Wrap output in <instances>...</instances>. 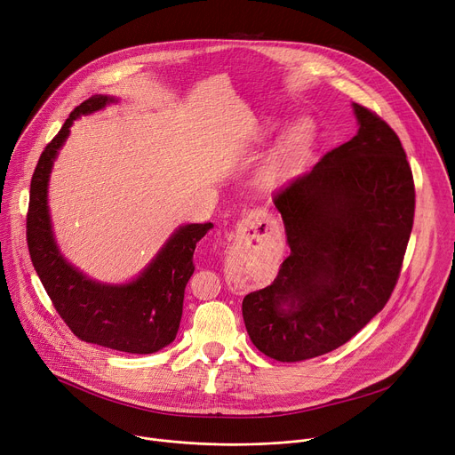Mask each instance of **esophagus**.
<instances>
[{
	"mask_svg": "<svg viewBox=\"0 0 455 455\" xmlns=\"http://www.w3.org/2000/svg\"><path fill=\"white\" fill-rule=\"evenodd\" d=\"M269 222L271 220L264 209H255V212H251L246 219H243V226H246L248 229H257V226H260V224L269 226Z\"/></svg>",
	"mask_w": 455,
	"mask_h": 455,
	"instance_id": "1",
	"label": "esophagus"
}]
</instances>
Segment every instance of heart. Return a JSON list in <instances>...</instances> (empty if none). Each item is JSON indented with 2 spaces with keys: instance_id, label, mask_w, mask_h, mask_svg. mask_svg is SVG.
<instances>
[{
  "instance_id": "b5f03b06",
  "label": "heart",
  "mask_w": 455,
  "mask_h": 455,
  "mask_svg": "<svg viewBox=\"0 0 455 455\" xmlns=\"http://www.w3.org/2000/svg\"><path fill=\"white\" fill-rule=\"evenodd\" d=\"M275 129V124L264 131ZM311 146V124L307 120L297 122L278 144L267 153L260 165V182L267 188H281L290 182L302 169Z\"/></svg>"
}]
</instances>
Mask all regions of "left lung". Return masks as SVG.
I'll use <instances>...</instances> for the list:
<instances>
[{
  "label": "left lung",
  "instance_id": "obj_1",
  "mask_svg": "<svg viewBox=\"0 0 455 455\" xmlns=\"http://www.w3.org/2000/svg\"><path fill=\"white\" fill-rule=\"evenodd\" d=\"M349 142L273 202L290 257L271 286L242 300L260 352L299 363L333 352L388 302L413 226L411 169L394 129L359 103Z\"/></svg>",
  "mask_w": 455,
  "mask_h": 455
}]
</instances>
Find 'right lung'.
Wrapping results in <instances>:
<instances>
[{"label": "right lung", "mask_w": 455, "mask_h": 455, "mask_svg": "<svg viewBox=\"0 0 455 455\" xmlns=\"http://www.w3.org/2000/svg\"><path fill=\"white\" fill-rule=\"evenodd\" d=\"M116 101L115 96L94 94L80 103L42 153L30 180L27 243L32 266L47 295L78 339L118 352L146 355L158 352L177 337L186 284L195 271L196 242L213 224H184L174 229L153 260L124 284L94 281L61 255L49 212L54 160L71 134L75 120Z\"/></svg>", "instance_id": "1"}]
</instances>
